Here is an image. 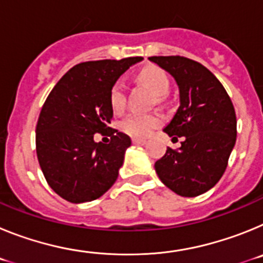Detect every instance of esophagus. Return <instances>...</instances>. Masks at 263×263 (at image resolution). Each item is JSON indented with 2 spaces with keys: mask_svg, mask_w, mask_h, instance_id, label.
Returning <instances> with one entry per match:
<instances>
[{
  "mask_svg": "<svg viewBox=\"0 0 263 263\" xmlns=\"http://www.w3.org/2000/svg\"><path fill=\"white\" fill-rule=\"evenodd\" d=\"M132 141H133L134 145H139V146L146 145V142H147L146 139H141V138H133V139H132Z\"/></svg>",
  "mask_w": 263,
  "mask_h": 263,
  "instance_id": "34e87169",
  "label": "esophagus"
}]
</instances>
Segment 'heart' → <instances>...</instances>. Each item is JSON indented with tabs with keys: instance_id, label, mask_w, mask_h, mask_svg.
<instances>
[{
	"instance_id": "heart-1",
	"label": "heart",
	"mask_w": 263,
	"mask_h": 263,
	"mask_svg": "<svg viewBox=\"0 0 263 263\" xmlns=\"http://www.w3.org/2000/svg\"><path fill=\"white\" fill-rule=\"evenodd\" d=\"M139 81L152 90L157 97L166 96L170 89V80L164 71L157 67H146L138 75ZM111 109L118 113L125 106V87L121 81H116L109 93ZM160 124V118L157 115H142L132 113L121 121L120 127L124 133L136 138H145L153 133V130Z\"/></svg>"
}]
</instances>
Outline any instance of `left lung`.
I'll list each match as a JSON object with an SVG mask.
<instances>
[{
    "label": "left lung",
    "instance_id": "1",
    "mask_svg": "<svg viewBox=\"0 0 263 263\" xmlns=\"http://www.w3.org/2000/svg\"><path fill=\"white\" fill-rule=\"evenodd\" d=\"M179 89V108L163 132L176 141L154 164L166 187L184 197L210 191L221 179L236 145L237 121L227 90L210 69L183 57H152Z\"/></svg>",
    "mask_w": 263,
    "mask_h": 263
}]
</instances>
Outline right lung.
<instances>
[{
  "instance_id": "right-lung-1",
  "label": "right lung",
  "mask_w": 263,
  "mask_h": 263,
  "mask_svg": "<svg viewBox=\"0 0 263 263\" xmlns=\"http://www.w3.org/2000/svg\"><path fill=\"white\" fill-rule=\"evenodd\" d=\"M143 58L96 60L72 67L52 88L36 124V155L48 185L69 203L103 196L118 178L132 141L111 129L110 142L95 141L113 118L109 93Z\"/></svg>"
}]
</instances>
